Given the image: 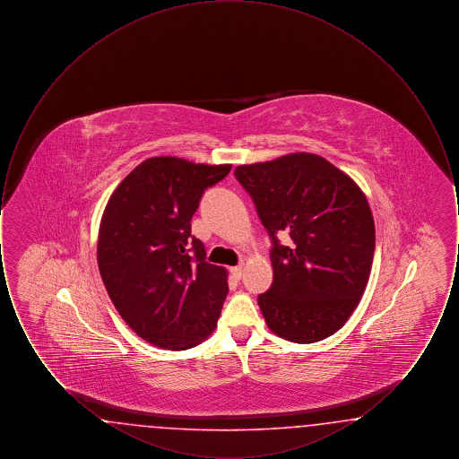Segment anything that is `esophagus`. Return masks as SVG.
Wrapping results in <instances>:
<instances>
[{"label":"esophagus","mask_w":459,"mask_h":459,"mask_svg":"<svg viewBox=\"0 0 459 459\" xmlns=\"http://www.w3.org/2000/svg\"><path fill=\"white\" fill-rule=\"evenodd\" d=\"M230 273H232L236 279H240V275H242V264L232 266V268H230Z\"/></svg>","instance_id":"obj_1"}]
</instances>
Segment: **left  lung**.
<instances>
[{
    "mask_svg": "<svg viewBox=\"0 0 459 459\" xmlns=\"http://www.w3.org/2000/svg\"><path fill=\"white\" fill-rule=\"evenodd\" d=\"M236 178L272 240L273 282L258 296L266 325L309 344L342 327L370 277L375 223L361 189L322 156L242 165ZM290 236V244L278 239Z\"/></svg>",
    "mask_w": 459,
    "mask_h": 459,
    "instance_id": "8db88e82",
    "label": "left lung"
}]
</instances>
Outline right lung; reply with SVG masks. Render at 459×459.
<instances>
[{"mask_svg": "<svg viewBox=\"0 0 459 459\" xmlns=\"http://www.w3.org/2000/svg\"><path fill=\"white\" fill-rule=\"evenodd\" d=\"M230 169L150 158L108 199L98 239L100 273L120 316L153 346L189 350L217 327L227 270L206 262L191 219L204 191Z\"/></svg>", "mask_w": 459, "mask_h": 459, "instance_id": "add662e5", "label": "right lung"}]
</instances>
